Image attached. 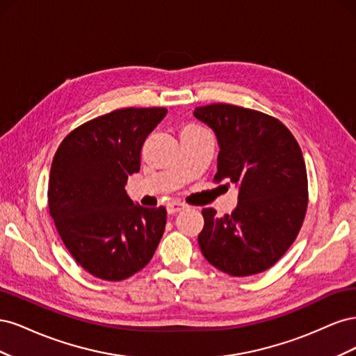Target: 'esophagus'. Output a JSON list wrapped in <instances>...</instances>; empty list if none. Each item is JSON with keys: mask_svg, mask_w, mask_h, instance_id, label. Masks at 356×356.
I'll list each match as a JSON object with an SVG mask.
<instances>
[{"mask_svg": "<svg viewBox=\"0 0 356 356\" xmlns=\"http://www.w3.org/2000/svg\"><path fill=\"white\" fill-rule=\"evenodd\" d=\"M187 207L184 203H181V202H170L169 204H168V212L169 213H178V212H181V211H184Z\"/></svg>", "mask_w": 356, "mask_h": 356, "instance_id": "esophagus-1", "label": "esophagus"}]
</instances>
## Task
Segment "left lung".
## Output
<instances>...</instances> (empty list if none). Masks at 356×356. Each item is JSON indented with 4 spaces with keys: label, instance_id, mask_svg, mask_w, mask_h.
I'll return each mask as SVG.
<instances>
[{
    "label": "left lung",
    "instance_id": "obj_1",
    "mask_svg": "<svg viewBox=\"0 0 356 356\" xmlns=\"http://www.w3.org/2000/svg\"><path fill=\"white\" fill-rule=\"evenodd\" d=\"M195 115L218 139L213 182L239 187L230 215L202 209L200 251L227 275L261 273L282 258L303 225L309 203L303 153L289 129L261 111L212 104L197 106Z\"/></svg>",
    "mask_w": 356,
    "mask_h": 356
}]
</instances>
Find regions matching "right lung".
Here are the masks:
<instances>
[{"label": "right lung", "mask_w": 356, "mask_h": 356, "mask_svg": "<svg viewBox=\"0 0 356 356\" xmlns=\"http://www.w3.org/2000/svg\"><path fill=\"white\" fill-rule=\"evenodd\" d=\"M166 113L131 106L92 118L63 138L53 157L50 215L68 252L95 277H131L149 263L163 236L166 209L134 203L124 186Z\"/></svg>", "instance_id": "obj_1"}]
</instances>
